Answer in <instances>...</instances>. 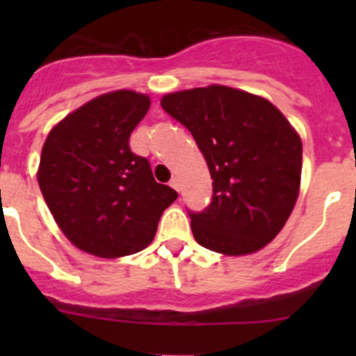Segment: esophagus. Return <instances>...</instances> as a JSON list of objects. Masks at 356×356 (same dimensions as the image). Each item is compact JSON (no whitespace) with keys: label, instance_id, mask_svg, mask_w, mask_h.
<instances>
[{"label":"esophagus","instance_id":"34e87169","mask_svg":"<svg viewBox=\"0 0 356 356\" xmlns=\"http://www.w3.org/2000/svg\"><path fill=\"white\" fill-rule=\"evenodd\" d=\"M168 184H170L172 188L175 189V191H179V189H181V184H179V179H177V177H172V179H170V182H168Z\"/></svg>","mask_w":356,"mask_h":356}]
</instances>
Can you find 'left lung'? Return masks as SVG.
Listing matches in <instances>:
<instances>
[{"instance_id": "8db88e82", "label": "left lung", "mask_w": 356, "mask_h": 356, "mask_svg": "<svg viewBox=\"0 0 356 356\" xmlns=\"http://www.w3.org/2000/svg\"><path fill=\"white\" fill-rule=\"evenodd\" d=\"M161 108L195 138L213 195L193 213V236L217 253L250 254L284 227L298 200L301 139L270 102L227 86L165 95Z\"/></svg>"}]
</instances>
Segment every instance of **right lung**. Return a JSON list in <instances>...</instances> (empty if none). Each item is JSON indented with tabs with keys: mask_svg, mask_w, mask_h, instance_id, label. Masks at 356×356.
Returning a JSON list of instances; mask_svg holds the SVG:
<instances>
[{
	"mask_svg": "<svg viewBox=\"0 0 356 356\" xmlns=\"http://www.w3.org/2000/svg\"><path fill=\"white\" fill-rule=\"evenodd\" d=\"M149 105L141 92H106L67 115L46 138L39 188L68 241L86 253L118 258L145 250L177 198L129 146Z\"/></svg>",
	"mask_w": 356,
	"mask_h": 356,
	"instance_id": "obj_1",
	"label": "right lung"
}]
</instances>
